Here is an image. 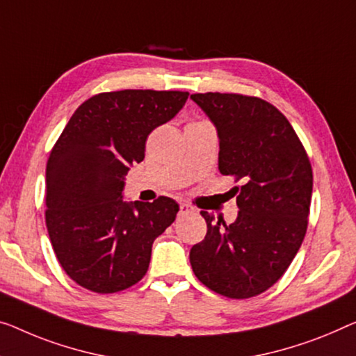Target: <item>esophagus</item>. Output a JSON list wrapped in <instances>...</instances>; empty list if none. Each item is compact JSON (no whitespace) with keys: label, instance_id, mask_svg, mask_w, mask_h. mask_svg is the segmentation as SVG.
Returning a JSON list of instances; mask_svg holds the SVG:
<instances>
[{"label":"esophagus","instance_id":"34e87169","mask_svg":"<svg viewBox=\"0 0 356 356\" xmlns=\"http://www.w3.org/2000/svg\"><path fill=\"white\" fill-rule=\"evenodd\" d=\"M190 212H193V208L187 203H180L179 206V214L180 216H185V214H190Z\"/></svg>","mask_w":356,"mask_h":356}]
</instances>
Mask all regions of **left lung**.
I'll return each instance as SVG.
<instances>
[{
	"label": "left lung",
	"instance_id": "1",
	"mask_svg": "<svg viewBox=\"0 0 356 356\" xmlns=\"http://www.w3.org/2000/svg\"><path fill=\"white\" fill-rule=\"evenodd\" d=\"M190 99L219 137V171L241 180L240 208L227 225L201 211L208 232L190 249L193 273L230 299L264 293L283 277L304 241L314 174L293 126L272 104L241 94L206 92Z\"/></svg>",
	"mask_w": 356,
	"mask_h": 356
}]
</instances>
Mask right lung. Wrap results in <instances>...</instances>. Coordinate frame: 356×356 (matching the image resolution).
Masks as SVG:
<instances>
[{"label":"right lung","mask_w":356,"mask_h":356,"mask_svg":"<svg viewBox=\"0 0 356 356\" xmlns=\"http://www.w3.org/2000/svg\"><path fill=\"white\" fill-rule=\"evenodd\" d=\"M182 91L124 89L83 102L46 166V227L57 261L83 288L111 294L139 283L152 245L176 220L179 204L124 201V176L145 158L155 127L176 116Z\"/></svg>","instance_id":"obj_1"}]
</instances>
